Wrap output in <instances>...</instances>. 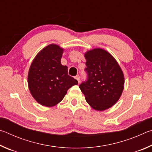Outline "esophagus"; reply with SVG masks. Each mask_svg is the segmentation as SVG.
<instances>
[{"instance_id":"obj_1","label":"esophagus","mask_w":152,"mask_h":152,"mask_svg":"<svg viewBox=\"0 0 152 152\" xmlns=\"http://www.w3.org/2000/svg\"><path fill=\"white\" fill-rule=\"evenodd\" d=\"M75 78L77 80V81H78V83H79L80 81V76H79V75H77V76L75 77Z\"/></svg>"}]
</instances>
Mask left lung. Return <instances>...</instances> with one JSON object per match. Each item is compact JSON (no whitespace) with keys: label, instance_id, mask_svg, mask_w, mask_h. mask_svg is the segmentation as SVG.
Here are the masks:
<instances>
[{"label":"left lung","instance_id":"1","mask_svg":"<svg viewBox=\"0 0 152 152\" xmlns=\"http://www.w3.org/2000/svg\"><path fill=\"white\" fill-rule=\"evenodd\" d=\"M87 80L80 84L86 102L96 110L109 109L124 88V76L116 60L108 51L96 48L84 53Z\"/></svg>","mask_w":152,"mask_h":152}]
</instances>
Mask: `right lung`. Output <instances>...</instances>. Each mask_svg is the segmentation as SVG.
Listing matches in <instances>:
<instances>
[{
	"label": "right lung",
	"mask_w": 152,
	"mask_h": 152,
	"mask_svg": "<svg viewBox=\"0 0 152 152\" xmlns=\"http://www.w3.org/2000/svg\"><path fill=\"white\" fill-rule=\"evenodd\" d=\"M63 48L50 44L33 60L28 74V86L38 103L50 107L62 101L68 90L78 84L68 74V67L61 64Z\"/></svg>",
	"instance_id": "add662e5"
}]
</instances>
